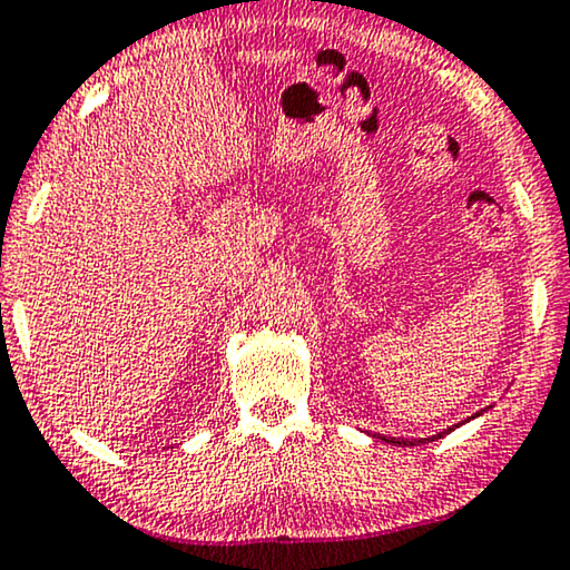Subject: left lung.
Wrapping results in <instances>:
<instances>
[{"mask_svg": "<svg viewBox=\"0 0 570 570\" xmlns=\"http://www.w3.org/2000/svg\"><path fill=\"white\" fill-rule=\"evenodd\" d=\"M491 407V405H488ZM485 407V411H488ZM485 411H480V413H475V415H470L468 421H472V419H478V415H483ZM454 429H460V423H456V426H449L446 431H439V434H434V436H429V439H395V436H382V434H372L374 439H380V442H384V444H392V446H415V444H426V442H434V439H442L444 434H449V431H454Z\"/></svg>", "mask_w": 570, "mask_h": 570, "instance_id": "8db88e82", "label": "left lung"}]
</instances>
